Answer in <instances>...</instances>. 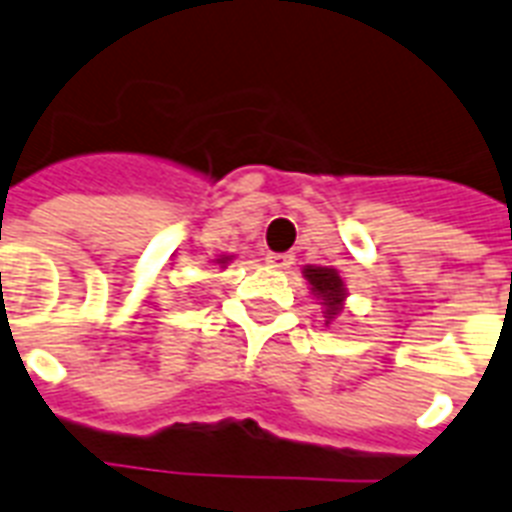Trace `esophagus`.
Listing matches in <instances>:
<instances>
[{"instance_id": "esophagus-1", "label": "esophagus", "mask_w": 512, "mask_h": 512, "mask_svg": "<svg viewBox=\"0 0 512 512\" xmlns=\"http://www.w3.org/2000/svg\"><path fill=\"white\" fill-rule=\"evenodd\" d=\"M267 264L275 269H288L293 264L291 253H267Z\"/></svg>"}]
</instances>
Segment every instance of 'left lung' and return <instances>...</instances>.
Instances as JSON below:
<instances>
[{
  "label": "left lung",
  "instance_id": "8db88e82",
  "mask_svg": "<svg viewBox=\"0 0 512 512\" xmlns=\"http://www.w3.org/2000/svg\"><path fill=\"white\" fill-rule=\"evenodd\" d=\"M301 275L307 280L312 299L318 301L320 310H323L326 326H331L344 312V304H347V296H350L344 277L339 275V269L318 267V264H307V267L301 269Z\"/></svg>",
  "mask_w": 512,
  "mask_h": 512
}]
</instances>
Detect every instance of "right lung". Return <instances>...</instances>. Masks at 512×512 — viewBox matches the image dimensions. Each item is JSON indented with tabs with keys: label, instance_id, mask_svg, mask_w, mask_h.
I'll return each instance as SVG.
<instances>
[{
	"label": "right lung",
	"instance_id": "obj_1",
	"mask_svg": "<svg viewBox=\"0 0 512 512\" xmlns=\"http://www.w3.org/2000/svg\"><path fill=\"white\" fill-rule=\"evenodd\" d=\"M232 261H235V256H229V253H224V256H219V259L213 261V264H219V267L224 269V267H229V264H232Z\"/></svg>",
	"mask_w": 512,
	"mask_h": 512
}]
</instances>
